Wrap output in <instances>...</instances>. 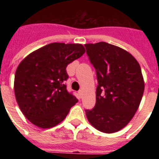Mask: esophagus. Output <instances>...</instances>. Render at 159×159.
Returning <instances> with one entry per match:
<instances>
[{"instance_id":"esophagus-1","label":"esophagus","mask_w":159,"mask_h":159,"mask_svg":"<svg viewBox=\"0 0 159 159\" xmlns=\"http://www.w3.org/2000/svg\"><path fill=\"white\" fill-rule=\"evenodd\" d=\"M78 93H79V95H80V96H82V95H83V91L82 90H80V91H79L78 92Z\"/></svg>"}]
</instances>
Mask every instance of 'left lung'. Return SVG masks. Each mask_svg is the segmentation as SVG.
<instances>
[{"instance_id": "obj_1", "label": "left lung", "mask_w": 159, "mask_h": 159, "mask_svg": "<svg viewBox=\"0 0 159 159\" xmlns=\"http://www.w3.org/2000/svg\"><path fill=\"white\" fill-rule=\"evenodd\" d=\"M95 67L98 85L96 102L85 110L88 121L104 133L123 129L134 117L144 92L139 64L124 49L106 42L85 44Z\"/></svg>"}]
</instances>
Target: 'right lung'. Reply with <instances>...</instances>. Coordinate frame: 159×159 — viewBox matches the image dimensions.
<instances>
[{"label": "right lung", "mask_w": 159, "mask_h": 159, "mask_svg": "<svg viewBox=\"0 0 159 159\" xmlns=\"http://www.w3.org/2000/svg\"><path fill=\"white\" fill-rule=\"evenodd\" d=\"M84 52L80 43H52L30 53L18 65L14 80L15 96L31 123L46 129L65 119L78 102L67 91L66 67Z\"/></svg>", "instance_id": "right-lung-1"}]
</instances>
